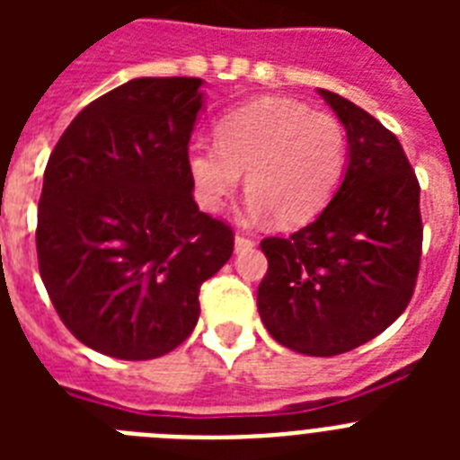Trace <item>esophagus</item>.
I'll use <instances>...</instances> for the list:
<instances>
[{"mask_svg": "<svg viewBox=\"0 0 460 460\" xmlns=\"http://www.w3.org/2000/svg\"><path fill=\"white\" fill-rule=\"evenodd\" d=\"M253 239L251 237H246V234H242V233H237L234 234V249L237 251H242V249H251V246H253Z\"/></svg>", "mask_w": 460, "mask_h": 460, "instance_id": "esophagus-1", "label": "esophagus"}]
</instances>
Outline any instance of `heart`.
Segmentation results:
<instances>
[{"mask_svg": "<svg viewBox=\"0 0 460 460\" xmlns=\"http://www.w3.org/2000/svg\"><path fill=\"white\" fill-rule=\"evenodd\" d=\"M198 205L221 211L246 172L249 211L279 226L311 221L327 207L348 168V137L336 117L286 99H255L217 124V145L186 154Z\"/></svg>", "mask_w": 460, "mask_h": 460, "instance_id": "obj_1", "label": "heart"}]
</instances>
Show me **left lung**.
<instances>
[{
  "label": "left lung",
  "mask_w": 460,
  "mask_h": 460,
  "mask_svg": "<svg viewBox=\"0 0 460 460\" xmlns=\"http://www.w3.org/2000/svg\"><path fill=\"white\" fill-rule=\"evenodd\" d=\"M348 133L332 202L290 237H267L258 311L290 350L334 357L376 339L412 299L421 260L420 181L398 137L367 110L320 89Z\"/></svg>",
  "instance_id": "left-lung-1"
}]
</instances>
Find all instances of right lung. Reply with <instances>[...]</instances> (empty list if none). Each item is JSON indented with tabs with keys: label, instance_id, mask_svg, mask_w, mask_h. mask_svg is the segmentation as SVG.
Segmentation results:
<instances>
[{
	"label": "right lung",
	"instance_id": "1",
	"mask_svg": "<svg viewBox=\"0 0 460 460\" xmlns=\"http://www.w3.org/2000/svg\"><path fill=\"white\" fill-rule=\"evenodd\" d=\"M200 84L128 80L80 110L48 158L40 279L68 332L108 357L184 343L200 286L233 255V227L198 209L186 168Z\"/></svg>",
	"mask_w": 460,
	"mask_h": 460
}]
</instances>
